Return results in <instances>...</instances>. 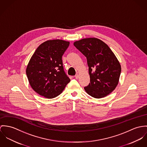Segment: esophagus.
Listing matches in <instances>:
<instances>
[{
    "instance_id": "esophagus-1",
    "label": "esophagus",
    "mask_w": 147,
    "mask_h": 147,
    "mask_svg": "<svg viewBox=\"0 0 147 147\" xmlns=\"http://www.w3.org/2000/svg\"><path fill=\"white\" fill-rule=\"evenodd\" d=\"M74 77H75V78H76V79H78V78H79V75H78V74H76Z\"/></svg>"
}]
</instances>
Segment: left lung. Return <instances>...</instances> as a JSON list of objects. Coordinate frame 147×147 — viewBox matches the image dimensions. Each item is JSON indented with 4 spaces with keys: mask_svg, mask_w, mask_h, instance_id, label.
<instances>
[{
    "mask_svg": "<svg viewBox=\"0 0 147 147\" xmlns=\"http://www.w3.org/2000/svg\"><path fill=\"white\" fill-rule=\"evenodd\" d=\"M74 46L86 57L90 83L84 87L88 94L102 98L111 93L117 87L121 65L114 53L102 40L95 38L82 39Z\"/></svg>",
    "mask_w": 147,
    "mask_h": 147,
    "instance_id": "obj_1",
    "label": "left lung"
}]
</instances>
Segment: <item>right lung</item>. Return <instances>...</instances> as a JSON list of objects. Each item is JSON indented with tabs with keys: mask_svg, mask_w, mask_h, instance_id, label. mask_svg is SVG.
<instances>
[{
	"mask_svg": "<svg viewBox=\"0 0 147 147\" xmlns=\"http://www.w3.org/2000/svg\"><path fill=\"white\" fill-rule=\"evenodd\" d=\"M69 46V42L63 40H49L42 43L34 53L26 72L32 88L40 95L55 98L70 81L62 60Z\"/></svg>",
	"mask_w": 147,
	"mask_h": 147,
	"instance_id": "1",
	"label": "right lung"
}]
</instances>
